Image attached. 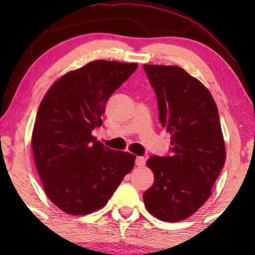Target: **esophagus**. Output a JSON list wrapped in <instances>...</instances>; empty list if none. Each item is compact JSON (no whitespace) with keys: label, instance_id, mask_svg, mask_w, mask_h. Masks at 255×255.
Returning <instances> with one entry per match:
<instances>
[{"label":"esophagus","instance_id":"esophagus-1","mask_svg":"<svg viewBox=\"0 0 255 255\" xmlns=\"http://www.w3.org/2000/svg\"><path fill=\"white\" fill-rule=\"evenodd\" d=\"M145 163H146V159H145L144 157H136L135 164H136L137 166H144Z\"/></svg>","mask_w":255,"mask_h":255}]
</instances>
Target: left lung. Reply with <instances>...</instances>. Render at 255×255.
Instances as JSON below:
<instances>
[{
	"label": "left lung",
	"instance_id": "8db88e82",
	"mask_svg": "<svg viewBox=\"0 0 255 255\" xmlns=\"http://www.w3.org/2000/svg\"><path fill=\"white\" fill-rule=\"evenodd\" d=\"M154 89L159 121L171 134V156H152L154 175L145 207L164 222L191 217L211 197L225 162L217 105L210 91L178 66L144 64Z\"/></svg>",
	"mask_w": 255,
	"mask_h": 255
}]
</instances>
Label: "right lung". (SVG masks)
I'll return each mask as SVG.
<instances>
[{"label": "right lung", "instance_id": "add662e5", "mask_svg": "<svg viewBox=\"0 0 255 255\" xmlns=\"http://www.w3.org/2000/svg\"><path fill=\"white\" fill-rule=\"evenodd\" d=\"M136 67L92 61L58 78L40 102L31 139L34 163L45 194L68 215L102 209L134 168V154L105 147L92 129Z\"/></svg>", "mask_w": 255, "mask_h": 255}]
</instances>
